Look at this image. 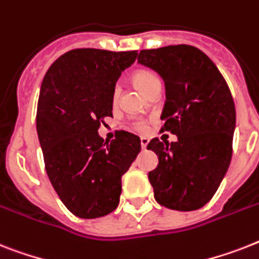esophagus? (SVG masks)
I'll list each match as a JSON object with an SVG mask.
<instances>
[{
    "mask_svg": "<svg viewBox=\"0 0 259 259\" xmlns=\"http://www.w3.org/2000/svg\"><path fill=\"white\" fill-rule=\"evenodd\" d=\"M148 144H149V138H146V137H141V146H142V149H146Z\"/></svg>",
    "mask_w": 259,
    "mask_h": 259,
    "instance_id": "obj_1",
    "label": "esophagus"
}]
</instances>
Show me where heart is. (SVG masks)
<instances>
[{
  "label": "heart",
  "mask_w": 259,
  "mask_h": 259,
  "mask_svg": "<svg viewBox=\"0 0 259 259\" xmlns=\"http://www.w3.org/2000/svg\"><path fill=\"white\" fill-rule=\"evenodd\" d=\"M134 82L136 85L140 88L145 94H148L151 89H154L155 86H161V82H159L158 77L151 73L149 70H140L137 71L134 74ZM119 93H121V85L117 83L113 89V100H118ZM132 127H133L136 132H140V133H145L148 130V122L145 119H137L132 123Z\"/></svg>",
  "instance_id": "1"
}]
</instances>
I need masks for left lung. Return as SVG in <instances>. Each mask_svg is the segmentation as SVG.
I'll return each instance as SVG.
<instances>
[{
  "label": "left lung",
  "mask_w": 259,
  "mask_h": 259,
  "mask_svg": "<svg viewBox=\"0 0 259 259\" xmlns=\"http://www.w3.org/2000/svg\"><path fill=\"white\" fill-rule=\"evenodd\" d=\"M138 62L157 71L166 89L161 132L177 142L153 138L148 149L158 155L149 173L159 205L191 211L213 198L233 153L235 106L228 83L214 62L190 45L141 50Z\"/></svg>",
  "instance_id": "1"
}]
</instances>
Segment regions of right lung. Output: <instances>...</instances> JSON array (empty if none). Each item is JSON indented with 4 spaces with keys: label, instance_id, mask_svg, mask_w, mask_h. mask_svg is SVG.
Listing matches in <instances>:
<instances>
[{
    "label": "right lung",
    "instance_id": "add662e5",
    "mask_svg": "<svg viewBox=\"0 0 259 259\" xmlns=\"http://www.w3.org/2000/svg\"><path fill=\"white\" fill-rule=\"evenodd\" d=\"M133 52L74 49L46 71L37 108V133L50 182L79 218L104 217L119 203L123 174L141 151L136 134L118 130L104 141L105 117H113V89L136 61Z\"/></svg>",
    "mask_w": 259,
    "mask_h": 259
}]
</instances>
